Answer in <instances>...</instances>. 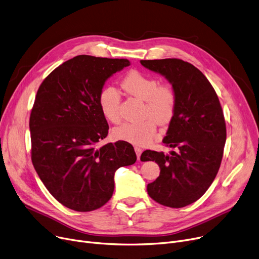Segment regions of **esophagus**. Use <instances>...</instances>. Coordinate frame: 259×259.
<instances>
[{
	"label": "esophagus",
	"mask_w": 259,
	"mask_h": 259,
	"mask_svg": "<svg viewBox=\"0 0 259 259\" xmlns=\"http://www.w3.org/2000/svg\"><path fill=\"white\" fill-rule=\"evenodd\" d=\"M134 150H135V153H137V156H138V159L140 160L141 159V154H142V148L139 147V146H135L134 147Z\"/></svg>",
	"instance_id": "1"
}]
</instances>
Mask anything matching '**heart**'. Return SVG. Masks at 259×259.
I'll use <instances>...</instances> for the list:
<instances>
[{
  "label": "heart",
  "instance_id": "b5f03b06",
  "mask_svg": "<svg viewBox=\"0 0 259 259\" xmlns=\"http://www.w3.org/2000/svg\"><path fill=\"white\" fill-rule=\"evenodd\" d=\"M121 87L131 97L144 101L143 121L124 122L113 131L117 140L135 145H147L156 133V122L166 125L172 119L178 98L170 84H159L157 78L139 70L129 71L121 79ZM99 105L103 115L113 124H118L120 116V95L112 87L103 88L99 94Z\"/></svg>",
  "mask_w": 259,
  "mask_h": 259
}]
</instances>
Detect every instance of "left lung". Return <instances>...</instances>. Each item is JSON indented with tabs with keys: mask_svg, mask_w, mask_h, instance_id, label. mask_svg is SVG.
Returning a JSON list of instances; mask_svg holds the SVG:
<instances>
[{
	"mask_svg": "<svg viewBox=\"0 0 259 259\" xmlns=\"http://www.w3.org/2000/svg\"><path fill=\"white\" fill-rule=\"evenodd\" d=\"M148 69L165 75L176 92V108L162 143L169 155L146 150L141 159L157 162L158 178L149 196L162 206L183 208L206 193L220 170L227 138L219 97L195 66L180 59L145 60Z\"/></svg>",
	"mask_w": 259,
	"mask_h": 259,
	"instance_id": "obj_1",
	"label": "left lung"
}]
</instances>
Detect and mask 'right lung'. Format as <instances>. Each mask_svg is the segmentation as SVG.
<instances>
[{"instance_id": "obj_1", "label": "right lung", "mask_w": 259, "mask_h": 259, "mask_svg": "<svg viewBox=\"0 0 259 259\" xmlns=\"http://www.w3.org/2000/svg\"><path fill=\"white\" fill-rule=\"evenodd\" d=\"M129 65L81 54L57 67L37 89L29 118L31 160L50 194L71 210L103 207L113 194L115 171L137 160L124 141L98 148L109 130L99 94L108 77Z\"/></svg>"}]
</instances>
